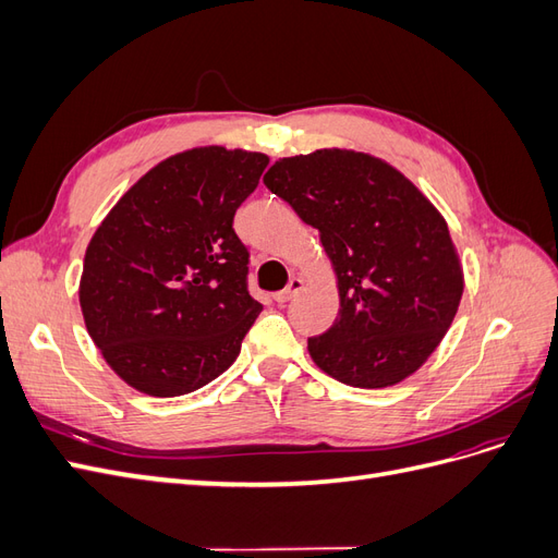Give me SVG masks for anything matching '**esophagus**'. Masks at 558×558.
Wrapping results in <instances>:
<instances>
[{
  "instance_id": "34e87169",
  "label": "esophagus",
  "mask_w": 558,
  "mask_h": 558,
  "mask_svg": "<svg viewBox=\"0 0 558 558\" xmlns=\"http://www.w3.org/2000/svg\"><path fill=\"white\" fill-rule=\"evenodd\" d=\"M302 289H305V281H302L300 277H293L289 283H286L283 291L275 293V300H277V302H289V300L295 298Z\"/></svg>"
}]
</instances>
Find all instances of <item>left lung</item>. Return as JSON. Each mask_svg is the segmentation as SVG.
<instances>
[{
    "mask_svg": "<svg viewBox=\"0 0 558 558\" xmlns=\"http://www.w3.org/2000/svg\"><path fill=\"white\" fill-rule=\"evenodd\" d=\"M263 183L320 234L340 314L310 337L332 379L386 388L442 342L463 295V267L442 214L393 165L347 148L281 158Z\"/></svg>",
    "mask_w": 558,
    "mask_h": 558,
    "instance_id": "obj_1",
    "label": "left lung"
}]
</instances>
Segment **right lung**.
Wrapping results in <instances>:
<instances>
[{"mask_svg":"<svg viewBox=\"0 0 558 558\" xmlns=\"http://www.w3.org/2000/svg\"><path fill=\"white\" fill-rule=\"evenodd\" d=\"M269 158L199 146L158 162L116 202L83 258L78 302L113 373L140 393L197 391L240 356L263 305L232 228Z\"/></svg>","mask_w":558,"mask_h":558,"instance_id":"add662e5","label":"right lung"}]
</instances>
